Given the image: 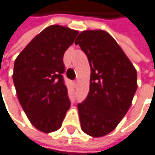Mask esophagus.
<instances>
[{"label":"esophagus","instance_id":"34e87169","mask_svg":"<svg viewBox=\"0 0 155 155\" xmlns=\"http://www.w3.org/2000/svg\"><path fill=\"white\" fill-rule=\"evenodd\" d=\"M75 84H77V81H75Z\"/></svg>","mask_w":155,"mask_h":155}]
</instances>
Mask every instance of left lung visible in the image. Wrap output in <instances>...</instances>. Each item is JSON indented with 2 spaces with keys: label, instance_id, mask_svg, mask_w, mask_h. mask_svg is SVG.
<instances>
[{
  "label": "left lung",
  "instance_id": "left-lung-1",
  "mask_svg": "<svg viewBox=\"0 0 155 155\" xmlns=\"http://www.w3.org/2000/svg\"><path fill=\"white\" fill-rule=\"evenodd\" d=\"M91 68L90 87L78 104L82 130L94 138L114 131L136 93L137 71L117 41L102 29L82 31L75 41Z\"/></svg>",
  "mask_w": 155,
  "mask_h": 155
}]
</instances>
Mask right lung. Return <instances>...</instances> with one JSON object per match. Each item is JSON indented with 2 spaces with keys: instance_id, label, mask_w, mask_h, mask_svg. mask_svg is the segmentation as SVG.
<instances>
[{
  "instance_id": "add662e5",
  "label": "right lung",
  "mask_w": 155,
  "mask_h": 155,
  "mask_svg": "<svg viewBox=\"0 0 155 155\" xmlns=\"http://www.w3.org/2000/svg\"><path fill=\"white\" fill-rule=\"evenodd\" d=\"M78 33L68 27L51 25L15 60L13 81L19 103L32 126L44 133L59 129L71 107L62 77L63 56Z\"/></svg>"
}]
</instances>
